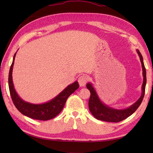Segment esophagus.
I'll use <instances>...</instances> for the list:
<instances>
[{
  "label": "esophagus",
  "mask_w": 153,
  "mask_h": 153,
  "mask_svg": "<svg viewBox=\"0 0 153 153\" xmlns=\"http://www.w3.org/2000/svg\"><path fill=\"white\" fill-rule=\"evenodd\" d=\"M89 79V77L87 75L83 74L78 77V83L81 87H83L85 85L86 83Z\"/></svg>",
  "instance_id": "1"
}]
</instances>
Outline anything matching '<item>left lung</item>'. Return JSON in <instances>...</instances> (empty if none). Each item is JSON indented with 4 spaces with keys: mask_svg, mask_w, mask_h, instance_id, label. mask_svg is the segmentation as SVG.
Segmentation results:
<instances>
[{
    "mask_svg": "<svg viewBox=\"0 0 153 153\" xmlns=\"http://www.w3.org/2000/svg\"><path fill=\"white\" fill-rule=\"evenodd\" d=\"M137 53L140 58V60L143 68V82L142 85V93L137 101L134 105H132L128 108L118 110L110 108L105 104H103L101 100L99 98L98 95L96 93V91L93 88L91 83L87 84V88L90 91L91 96L89 100V108L90 112H91L93 116L95 118L102 121L108 122H119L122 120L126 119L128 117L134 114L135 110L140 106L143 101L145 95L146 82H147V77H146V70L143 60V56L139 50H137Z\"/></svg>",
    "mask_w": 153,
    "mask_h": 153,
    "instance_id": "left-lung-1",
    "label": "left lung"
}]
</instances>
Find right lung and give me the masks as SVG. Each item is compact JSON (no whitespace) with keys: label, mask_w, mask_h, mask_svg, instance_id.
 Listing matches in <instances>:
<instances>
[{"label":"right lung","mask_w":153,"mask_h":153,"mask_svg":"<svg viewBox=\"0 0 153 153\" xmlns=\"http://www.w3.org/2000/svg\"><path fill=\"white\" fill-rule=\"evenodd\" d=\"M16 54V53L14 55L8 76L10 93L12 100L16 108L22 114L35 120L46 121V120L54 118L62 110L68 97L79 88L78 82H75L72 84H70L56 97L47 102L35 105V104L25 102L18 96L13 84L12 70Z\"/></svg>","instance_id":"1"}]
</instances>
